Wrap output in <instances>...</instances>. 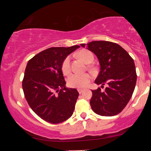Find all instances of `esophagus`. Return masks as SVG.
Wrapping results in <instances>:
<instances>
[{"mask_svg": "<svg viewBox=\"0 0 151 151\" xmlns=\"http://www.w3.org/2000/svg\"><path fill=\"white\" fill-rule=\"evenodd\" d=\"M78 93H79L80 94H81L83 92V90H82V89H80V88H78Z\"/></svg>", "mask_w": 151, "mask_h": 151, "instance_id": "obj_1", "label": "esophagus"}]
</instances>
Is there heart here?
Wrapping results in <instances>:
<instances>
[{"mask_svg":"<svg viewBox=\"0 0 151 151\" xmlns=\"http://www.w3.org/2000/svg\"><path fill=\"white\" fill-rule=\"evenodd\" d=\"M78 55L85 63H92L94 59L93 54L88 50H82L78 52ZM70 61L71 58L67 56L62 64V71L65 74L70 71ZM91 80V76L88 73H72L67 78V83L69 86L73 88H83L88 86Z\"/></svg>","mask_w":151,"mask_h":151,"instance_id":"obj_1","label":"heart"}]
</instances>
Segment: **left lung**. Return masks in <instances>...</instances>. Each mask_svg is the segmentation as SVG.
Wrapping results in <instances>:
<instances>
[{"label":"left lung","instance_id":"8db88e82","mask_svg":"<svg viewBox=\"0 0 151 151\" xmlns=\"http://www.w3.org/2000/svg\"><path fill=\"white\" fill-rule=\"evenodd\" d=\"M81 46L95 53L100 65V71L95 83L102 87L91 90L90 104L96 114L114 116L127 106L135 89L137 74L133 59L125 49L109 41H93Z\"/></svg>","mask_w":151,"mask_h":151}]
</instances>
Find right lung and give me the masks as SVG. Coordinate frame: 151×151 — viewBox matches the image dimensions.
<instances>
[{
	"label": "right lung",
	"mask_w": 151,
	"mask_h": 151,
	"mask_svg": "<svg viewBox=\"0 0 151 151\" xmlns=\"http://www.w3.org/2000/svg\"><path fill=\"white\" fill-rule=\"evenodd\" d=\"M79 47H51L28 61L22 80L24 97L34 112L47 122L61 123L73 114L79 93L66 87L62 64Z\"/></svg>",
	"instance_id": "add662e5"
}]
</instances>
